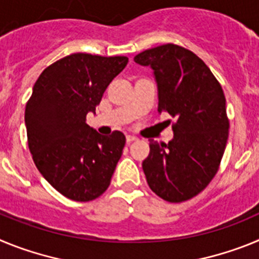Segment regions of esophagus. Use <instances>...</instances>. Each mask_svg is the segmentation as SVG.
I'll list each match as a JSON object with an SVG mask.
<instances>
[{
  "mask_svg": "<svg viewBox=\"0 0 259 259\" xmlns=\"http://www.w3.org/2000/svg\"><path fill=\"white\" fill-rule=\"evenodd\" d=\"M136 140H137L136 136H132V135H127V136H125V141H127V144H131Z\"/></svg>",
  "mask_w": 259,
  "mask_h": 259,
  "instance_id": "1",
  "label": "esophagus"
}]
</instances>
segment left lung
Wrapping results in <instances>:
<instances>
[{
	"label": "left lung",
	"instance_id": "8db88e82",
	"mask_svg": "<svg viewBox=\"0 0 259 259\" xmlns=\"http://www.w3.org/2000/svg\"><path fill=\"white\" fill-rule=\"evenodd\" d=\"M135 62L154 72L158 113L176 118L168 144L149 140L146 182L164 201L183 202L206 188L221 164L230 128L223 89L205 62L179 45L144 50Z\"/></svg>",
	"mask_w": 259,
	"mask_h": 259
}]
</instances>
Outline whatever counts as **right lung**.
<instances>
[{
    "label": "right lung",
    "instance_id": "right-lung-1",
    "mask_svg": "<svg viewBox=\"0 0 259 259\" xmlns=\"http://www.w3.org/2000/svg\"><path fill=\"white\" fill-rule=\"evenodd\" d=\"M127 63L123 56L75 53L45 68L33 85L24 114L29 152L41 175L70 200L100 197L122 157L124 135L102 136L85 116Z\"/></svg>",
    "mask_w": 259,
    "mask_h": 259
}]
</instances>
